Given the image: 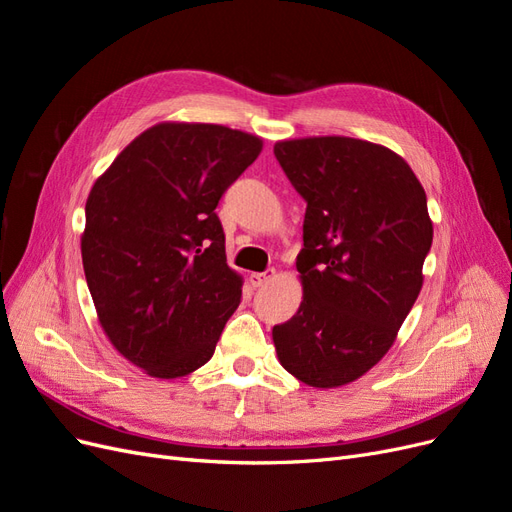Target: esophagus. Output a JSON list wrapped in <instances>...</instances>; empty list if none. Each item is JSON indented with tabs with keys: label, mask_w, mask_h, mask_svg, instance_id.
<instances>
[{
	"label": "esophagus",
	"mask_w": 512,
	"mask_h": 512,
	"mask_svg": "<svg viewBox=\"0 0 512 512\" xmlns=\"http://www.w3.org/2000/svg\"><path fill=\"white\" fill-rule=\"evenodd\" d=\"M275 277V271L273 269H267V271H262V273H250V282H252V286L254 288H262V286H267L271 280Z\"/></svg>",
	"instance_id": "obj_1"
}]
</instances>
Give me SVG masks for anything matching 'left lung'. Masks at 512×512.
<instances>
[{"mask_svg": "<svg viewBox=\"0 0 512 512\" xmlns=\"http://www.w3.org/2000/svg\"><path fill=\"white\" fill-rule=\"evenodd\" d=\"M273 153L307 203L303 301L273 344L294 378L335 389L389 352L423 288L427 196L404 158L359 138H294Z\"/></svg>", "mask_w": 512, "mask_h": 512, "instance_id": "left-lung-1", "label": "left lung"}]
</instances>
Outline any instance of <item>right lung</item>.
<instances>
[{"label": "right lung", "mask_w": 512, "mask_h": 512, "mask_svg": "<svg viewBox=\"0 0 512 512\" xmlns=\"http://www.w3.org/2000/svg\"><path fill=\"white\" fill-rule=\"evenodd\" d=\"M260 151V138L241 130L164 121L89 192L81 254L98 320L153 378L203 367L241 303L215 207Z\"/></svg>", "instance_id": "add662e5"}]
</instances>
